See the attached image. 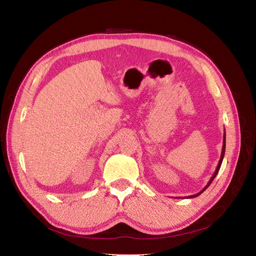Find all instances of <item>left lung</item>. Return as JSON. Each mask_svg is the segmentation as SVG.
Segmentation results:
<instances>
[{"mask_svg": "<svg viewBox=\"0 0 256 256\" xmlns=\"http://www.w3.org/2000/svg\"><path fill=\"white\" fill-rule=\"evenodd\" d=\"M224 154H226V130H224V136H223V145H222V152H221V157H220V160H219V162H218V166H216V171L214 172V174H212V178L210 180H209V182H207V184L204 187V189L200 191V192H198V193H196V194H194V196H184V198H196V196H198L200 193L202 192H204L208 187H209V184H210L212 182V180H214V177L216 176V174H218V172H219V170H220V168H221V164H222V161H223V158H224Z\"/></svg>", "mask_w": 256, "mask_h": 256, "instance_id": "left-lung-1", "label": "left lung"}]
</instances>
